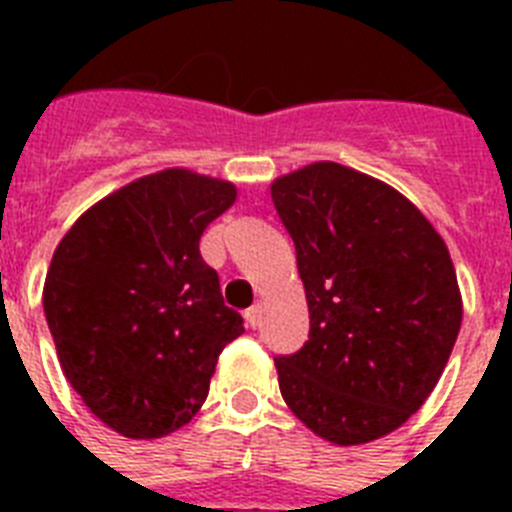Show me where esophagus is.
<instances>
[{
	"label": "esophagus",
	"instance_id": "1",
	"mask_svg": "<svg viewBox=\"0 0 512 512\" xmlns=\"http://www.w3.org/2000/svg\"><path fill=\"white\" fill-rule=\"evenodd\" d=\"M246 323L251 325V328H259L261 325V305H253L246 310Z\"/></svg>",
	"mask_w": 512,
	"mask_h": 512
}]
</instances>
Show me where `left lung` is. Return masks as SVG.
<instances>
[{
  "mask_svg": "<svg viewBox=\"0 0 512 512\" xmlns=\"http://www.w3.org/2000/svg\"><path fill=\"white\" fill-rule=\"evenodd\" d=\"M297 251L310 338L277 356L279 390L315 436L359 446L428 400L461 328L454 261L390 184L333 161L271 182Z\"/></svg>",
  "mask_w": 512,
  "mask_h": 512,
  "instance_id": "8db88e82",
  "label": "left lung"
}]
</instances>
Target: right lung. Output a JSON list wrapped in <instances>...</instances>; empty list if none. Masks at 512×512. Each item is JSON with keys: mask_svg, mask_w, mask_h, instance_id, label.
Wrapping results in <instances>:
<instances>
[{"mask_svg": "<svg viewBox=\"0 0 512 512\" xmlns=\"http://www.w3.org/2000/svg\"><path fill=\"white\" fill-rule=\"evenodd\" d=\"M235 187L189 169L140 176L89 207L53 253L43 310L84 405L125 438H164L205 402L243 333L200 238Z\"/></svg>", "mask_w": 512, "mask_h": 512, "instance_id": "right-lung-1", "label": "right lung"}]
</instances>
